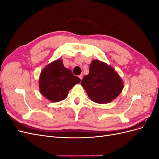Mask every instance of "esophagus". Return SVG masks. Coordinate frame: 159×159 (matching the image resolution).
Wrapping results in <instances>:
<instances>
[{"label": "esophagus", "instance_id": "obj_1", "mask_svg": "<svg viewBox=\"0 0 159 159\" xmlns=\"http://www.w3.org/2000/svg\"><path fill=\"white\" fill-rule=\"evenodd\" d=\"M79 78H80V79L81 80H82V78H83V75H79Z\"/></svg>", "mask_w": 159, "mask_h": 159}]
</instances>
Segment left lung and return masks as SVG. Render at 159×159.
<instances>
[{
	"label": "left lung",
	"mask_w": 159,
	"mask_h": 159,
	"mask_svg": "<svg viewBox=\"0 0 159 159\" xmlns=\"http://www.w3.org/2000/svg\"><path fill=\"white\" fill-rule=\"evenodd\" d=\"M81 84L89 98L98 103L112 102L123 88L122 80L112 67L96 60L91 61L89 73L84 77Z\"/></svg>",
	"instance_id": "8db88e82"
}]
</instances>
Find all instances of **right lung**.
Masks as SVG:
<instances>
[{"mask_svg":"<svg viewBox=\"0 0 159 159\" xmlns=\"http://www.w3.org/2000/svg\"><path fill=\"white\" fill-rule=\"evenodd\" d=\"M80 79L66 68L58 59L47 65L41 71L39 78L40 92L52 102H58L66 98L69 91L80 83Z\"/></svg>","mask_w":159,"mask_h":159,"instance_id":"add662e5","label":"right lung"}]
</instances>
